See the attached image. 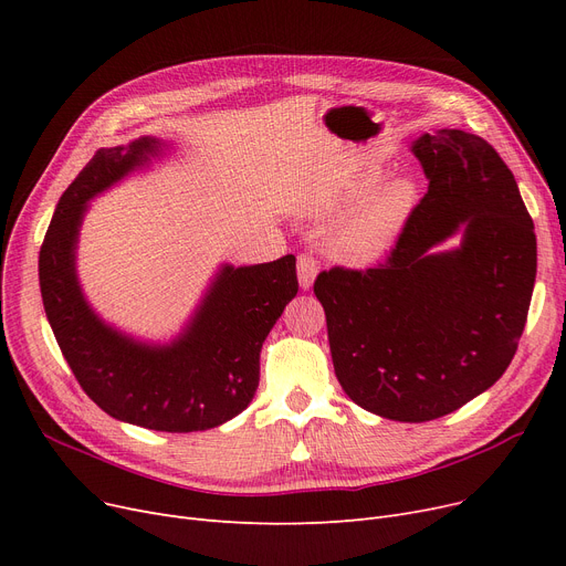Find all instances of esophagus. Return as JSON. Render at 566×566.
Returning a JSON list of instances; mask_svg holds the SVG:
<instances>
[{
  "label": "esophagus",
  "instance_id": "obj_1",
  "mask_svg": "<svg viewBox=\"0 0 566 566\" xmlns=\"http://www.w3.org/2000/svg\"><path fill=\"white\" fill-rule=\"evenodd\" d=\"M298 282H301V289H312V284H314V277H316V273H318V265H316V261H314V256L312 254H301L298 256Z\"/></svg>",
  "mask_w": 566,
  "mask_h": 566
}]
</instances>
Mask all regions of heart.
Here are the masks:
<instances>
[{"mask_svg": "<svg viewBox=\"0 0 566 566\" xmlns=\"http://www.w3.org/2000/svg\"><path fill=\"white\" fill-rule=\"evenodd\" d=\"M380 169H367L328 201V211H355L335 233L333 254L353 268H369L388 256L401 233L406 231L412 213L420 206V184L412 176H395L382 181Z\"/></svg>", "mask_w": 566, "mask_h": 566, "instance_id": "b5f03b06", "label": "heart"}]
</instances>
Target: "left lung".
<instances>
[{"label": "left lung", "instance_id": "8db88e82", "mask_svg": "<svg viewBox=\"0 0 566 566\" xmlns=\"http://www.w3.org/2000/svg\"><path fill=\"white\" fill-rule=\"evenodd\" d=\"M429 190L397 248L369 271L314 282L342 390L397 422H429L510 367L537 277V235L495 148L440 128L410 144ZM454 234L462 243L437 248Z\"/></svg>", "mask_w": 566, "mask_h": 566}]
</instances>
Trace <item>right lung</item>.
<instances>
[{"mask_svg":"<svg viewBox=\"0 0 566 566\" xmlns=\"http://www.w3.org/2000/svg\"><path fill=\"white\" fill-rule=\"evenodd\" d=\"M169 144L139 137L101 148L59 199L39 256L45 316L82 390L114 420L167 433L220 427L259 388V353L298 293L295 256L222 263L192 316L171 342L114 328L88 305L77 280L80 227L88 201L158 160Z\"/></svg>","mask_w":566,"mask_h":566,"instance_id":"obj_1","label":"right lung"}]
</instances>
